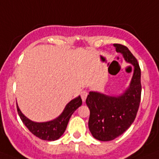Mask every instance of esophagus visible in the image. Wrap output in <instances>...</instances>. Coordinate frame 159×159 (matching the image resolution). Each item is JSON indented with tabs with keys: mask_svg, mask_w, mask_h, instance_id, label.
Here are the masks:
<instances>
[{
	"mask_svg": "<svg viewBox=\"0 0 159 159\" xmlns=\"http://www.w3.org/2000/svg\"><path fill=\"white\" fill-rule=\"evenodd\" d=\"M88 96V92L87 91H82L81 92V98H82L83 102H85L86 98Z\"/></svg>",
	"mask_w": 159,
	"mask_h": 159,
	"instance_id": "obj_1",
	"label": "esophagus"
}]
</instances>
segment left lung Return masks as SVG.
Here are the masks:
<instances>
[{
	"instance_id": "8db88e82",
	"label": "left lung",
	"mask_w": 159,
	"mask_h": 159,
	"mask_svg": "<svg viewBox=\"0 0 159 159\" xmlns=\"http://www.w3.org/2000/svg\"><path fill=\"white\" fill-rule=\"evenodd\" d=\"M116 52L134 66L130 86L123 95L111 97L90 92L86 104L90 110L89 128L94 138L102 141H112L119 136L134 122L141 96V68L131 51L123 44H114Z\"/></svg>"
}]
</instances>
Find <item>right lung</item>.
<instances>
[{"label": "right lung", "instance_id": "obj_1", "mask_svg": "<svg viewBox=\"0 0 159 159\" xmlns=\"http://www.w3.org/2000/svg\"><path fill=\"white\" fill-rule=\"evenodd\" d=\"M81 105H82V99L80 97L75 98L66 106L63 112L61 113L59 117L52 121L45 122V123H35L31 121L23 115L18 106H17V111L21 120L32 134L41 140L52 141L57 140L63 134L70 116Z\"/></svg>", "mask_w": 159, "mask_h": 159}]
</instances>
